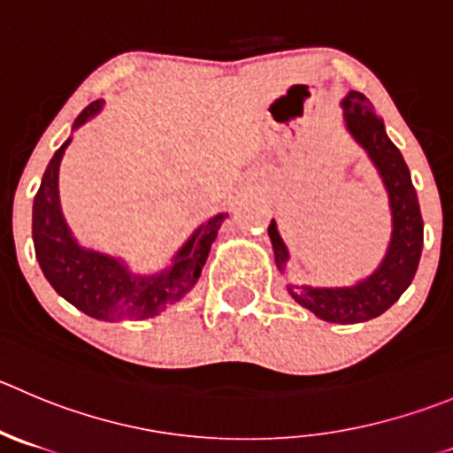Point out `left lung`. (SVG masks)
<instances>
[{
    "instance_id": "left-lung-1",
    "label": "left lung",
    "mask_w": 453,
    "mask_h": 453,
    "mask_svg": "<svg viewBox=\"0 0 453 453\" xmlns=\"http://www.w3.org/2000/svg\"><path fill=\"white\" fill-rule=\"evenodd\" d=\"M344 124L351 137L367 150L369 159L385 182L391 206V242L385 260L372 275L353 287H309L288 284V294L298 304L316 313L320 320L335 325L367 322L385 313L407 291L416 275L423 253V215L418 204L416 188L411 184L403 153L387 137L385 124L373 111L372 102L358 90H349L342 100ZM269 238L273 244L275 265L287 269L288 251L275 226L269 224Z\"/></svg>"
}]
</instances>
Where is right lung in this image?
<instances>
[{"instance_id":"add662e5","label":"right lung","mask_w":453,"mask_h":453,"mask_svg":"<svg viewBox=\"0 0 453 453\" xmlns=\"http://www.w3.org/2000/svg\"><path fill=\"white\" fill-rule=\"evenodd\" d=\"M102 100L86 106L73 128H80L102 111ZM71 137L55 150L33 202V242L42 273L64 300L95 320H144L182 300L200 280L211 244L226 213L197 226L171 265L153 275L131 273L122 260L77 244L59 206V162Z\"/></svg>"}]
</instances>
